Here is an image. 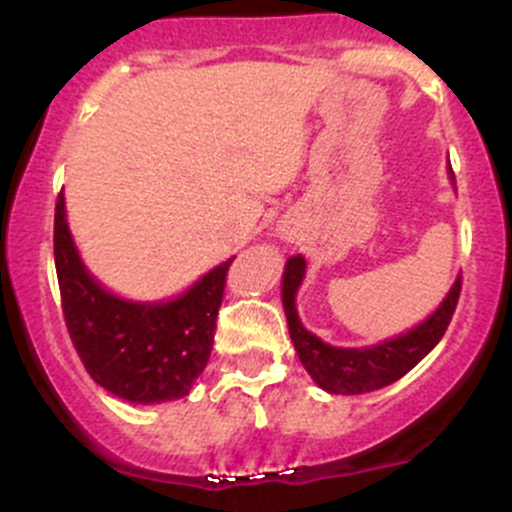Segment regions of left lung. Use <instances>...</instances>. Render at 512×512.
<instances>
[{"label":"left lung","mask_w":512,"mask_h":512,"mask_svg":"<svg viewBox=\"0 0 512 512\" xmlns=\"http://www.w3.org/2000/svg\"><path fill=\"white\" fill-rule=\"evenodd\" d=\"M304 270H307V262L302 255L289 257L285 277H282V304H285L289 337H292L299 361L309 371V376L317 381V386H322L329 394H366V391L384 389V386L394 384L401 376L409 374L418 361L441 342L448 324H451L453 312H456L458 297H461V277H458L441 307L411 332L376 344V347H329L312 332H307L297 317L294 297H297V289L304 280Z\"/></svg>","instance_id":"obj_1"}]
</instances>
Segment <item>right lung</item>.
<instances>
[{"mask_svg":"<svg viewBox=\"0 0 512 512\" xmlns=\"http://www.w3.org/2000/svg\"><path fill=\"white\" fill-rule=\"evenodd\" d=\"M232 260L178 299L128 302L86 272L66 225L64 193L56 200L54 262L69 337L91 379L133 404L183 399L193 389L213 352Z\"/></svg>","mask_w":512,"mask_h":512,"instance_id":"add662e5","label":"right lung"}]
</instances>
